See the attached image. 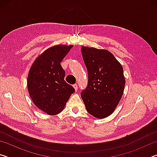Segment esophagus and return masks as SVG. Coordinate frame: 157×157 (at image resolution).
Returning <instances> with one entry per match:
<instances>
[{"instance_id": "esophagus-1", "label": "esophagus", "mask_w": 157, "mask_h": 157, "mask_svg": "<svg viewBox=\"0 0 157 157\" xmlns=\"http://www.w3.org/2000/svg\"><path fill=\"white\" fill-rule=\"evenodd\" d=\"M73 87H74V89H75V91H78V84H74V85H73Z\"/></svg>"}]
</instances>
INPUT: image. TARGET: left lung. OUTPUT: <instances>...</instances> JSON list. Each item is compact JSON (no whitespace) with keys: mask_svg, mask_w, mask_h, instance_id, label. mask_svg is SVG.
I'll return each instance as SVG.
<instances>
[{"mask_svg":"<svg viewBox=\"0 0 157 157\" xmlns=\"http://www.w3.org/2000/svg\"><path fill=\"white\" fill-rule=\"evenodd\" d=\"M89 75L87 88L81 94L86 111L98 119L112 114L123 95V66L107 50L82 46Z\"/></svg>","mask_w":157,"mask_h":157,"instance_id":"left-lung-1","label":"left lung"}]
</instances>
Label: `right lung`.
Masks as SVG:
<instances>
[{
	"label": "right lung",
	"instance_id": "obj_1",
	"mask_svg": "<svg viewBox=\"0 0 157 157\" xmlns=\"http://www.w3.org/2000/svg\"><path fill=\"white\" fill-rule=\"evenodd\" d=\"M73 46L59 44L50 47L38 55L29 70V95L34 105L48 115L62 112L75 92L65 82V71L60 64Z\"/></svg>",
	"mask_w": 157,
	"mask_h": 157
}]
</instances>
